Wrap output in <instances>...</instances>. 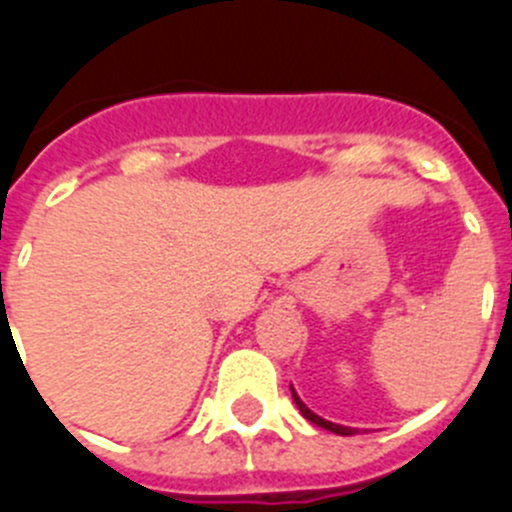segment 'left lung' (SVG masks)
Wrapping results in <instances>:
<instances>
[{
  "mask_svg": "<svg viewBox=\"0 0 512 512\" xmlns=\"http://www.w3.org/2000/svg\"><path fill=\"white\" fill-rule=\"evenodd\" d=\"M290 394H293V401H295V404H298L300 414H303V417L308 419V422H313L315 427H323V429H328V432H333V434H341V437H351V434H356V432H358V429H353V427H343V424H333V422H328V419H323V417H318V414L310 412V409L305 407L303 401H300V396L295 394L293 386H290Z\"/></svg>",
  "mask_w": 512,
  "mask_h": 512,
  "instance_id": "1",
  "label": "left lung"
}]
</instances>
